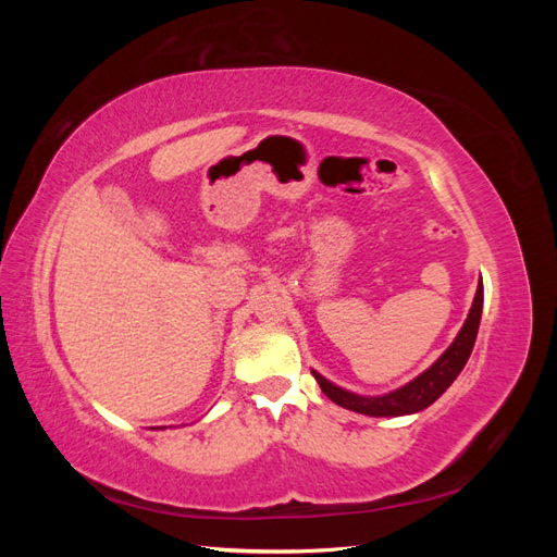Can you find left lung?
Returning <instances> with one entry per match:
<instances>
[{
	"label": "left lung",
	"instance_id": "obj_1",
	"mask_svg": "<svg viewBox=\"0 0 557 557\" xmlns=\"http://www.w3.org/2000/svg\"><path fill=\"white\" fill-rule=\"evenodd\" d=\"M481 309H483V285L479 283L474 305H471L469 315L465 320L460 334L455 336V342L446 348L444 356L428 369V372H423L411 383L401 385L395 393H387L381 397H362V395H352L348 391H342V387H336L334 383H330L327 379H323L315 372H313V376L320 385V391H323L334 404H339V407L350 409L356 413L379 418V416H407V413L423 411L434 399H440L444 395L446 387L455 379H458L462 367L467 364V360L471 356V348H474V342H476Z\"/></svg>",
	"mask_w": 557,
	"mask_h": 557
}]
</instances>
